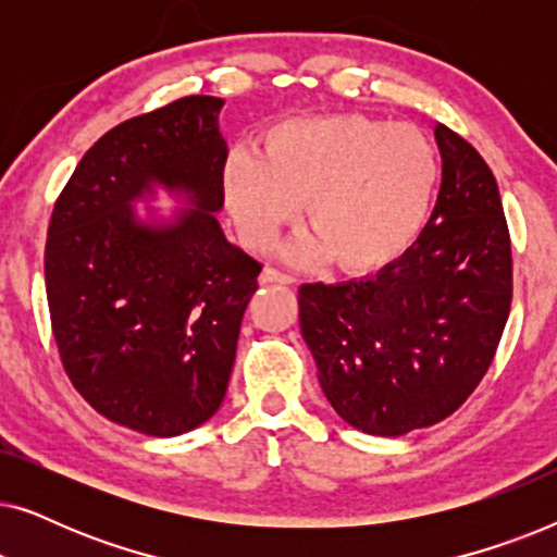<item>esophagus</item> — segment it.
<instances>
[{
    "label": "esophagus",
    "mask_w": 557,
    "mask_h": 557,
    "mask_svg": "<svg viewBox=\"0 0 557 557\" xmlns=\"http://www.w3.org/2000/svg\"><path fill=\"white\" fill-rule=\"evenodd\" d=\"M261 284H281V286H292V284H294V276H288V273H284V271L271 269V265H265L263 273H261Z\"/></svg>",
    "instance_id": "esophagus-1"
}]
</instances>
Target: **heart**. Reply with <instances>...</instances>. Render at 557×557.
<instances>
[{
  "instance_id": "1",
  "label": "heart",
  "mask_w": 557,
  "mask_h": 557,
  "mask_svg": "<svg viewBox=\"0 0 557 557\" xmlns=\"http://www.w3.org/2000/svg\"><path fill=\"white\" fill-rule=\"evenodd\" d=\"M436 180L429 136L357 113L286 121L263 136L261 157L233 151L223 166L227 210L250 246H273L304 205L314 238L292 258L330 256L345 273L383 271L413 246Z\"/></svg>"
}]
</instances>
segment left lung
<instances>
[{
	"instance_id": "left-lung-1",
	"label": "left lung",
	"mask_w": 557,
	"mask_h": 557,
	"mask_svg": "<svg viewBox=\"0 0 557 557\" xmlns=\"http://www.w3.org/2000/svg\"><path fill=\"white\" fill-rule=\"evenodd\" d=\"M441 189L398 261L345 284H304L299 324L319 385L357 431L444 421L490 370L512 304V246L482 154L436 124Z\"/></svg>"
}]
</instances>
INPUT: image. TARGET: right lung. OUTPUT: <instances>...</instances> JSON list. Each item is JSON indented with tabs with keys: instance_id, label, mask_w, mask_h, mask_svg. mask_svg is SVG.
<instances>
[{
	"instance_id": "obj_1",
	"label": "right lung",
	"mask_w": 557,
	"mask_h": 557,
	"mask_svg": "<svg viewBox=\"0 0 557 557\" xmlns=\"http://www.w3.org/2000/svg\"><path fill=\"white\" fill-rule=\"evenodd\" d=\"M223 98L187 96L113 126L60 193L45 246L50 324L90 408L147 436L215 416L263 265L227 243ZM162 184L193 209L151 226L131 202Z\"/></svg>"
}]
</instances>
